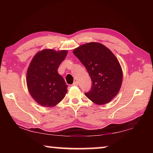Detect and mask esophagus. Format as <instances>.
Here are the masks:
<instances>
[{
	"instance_id": "1",
	"label": "esophagus",
	"mask_w": 153,
	"mask_h": 153,
	"mask_svg": "<svg viewBox=\"0 0 153 153\" xmlns=\"http://www.w3.org/2000/svg\"><path fill=\"white\" fill-rule=\"evenodd\" d=\"M78 85V82H74V84H73V86H77Z\"/></svg>"
}]
</instances>
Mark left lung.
<instances>
[{
  "label": "left lung",
  "instance_id": "obj_1",
  "mask_svg": "<svg viewBox=\"0 0 153 153\" xmlns=\"http://www.w3.org/2000/svg\"><path fill=\"white\" fill-rule=\"evenodd\" d=\"M86 67L92 87L85 95L98 105L110 102L117 94L123 79L122 69L112 52L100 43L90 42L74 51Z\"/></svg>",
  "mask_w": 153,
  "mask_h": 153
}]
</instances>
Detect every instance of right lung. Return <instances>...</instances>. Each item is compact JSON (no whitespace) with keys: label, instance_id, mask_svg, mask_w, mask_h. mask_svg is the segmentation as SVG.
Returning a JSON list of instances; mask_svg holds the SVG:
<instances>
[{"label":"right lung","instance_id":"add662e5","mask_svg":"<svg viewBox=\"0 0 153 153\" xmlns=\"http://www.w3.org/2000/svg\"><path fill=\"white\" fill-rule=\"evenodd\" d=\"M67 54V51L45 49L36 54L31 61L27 85L31 96L40 105L54 107L65 96L68 86L57 69Z\"/></svg>","mask_w":153,"mask_h":153}]
</instances>
